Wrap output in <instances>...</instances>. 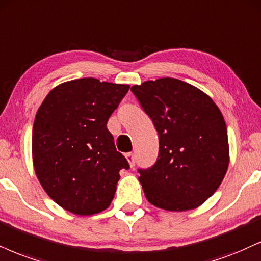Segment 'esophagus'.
Here are the masks:
<instances>
[{
	"label": "esophagus",
	"instance_id": "obj_1",
	"mask_svg": "<svg viewBox=\"0 0 261 261\" xmlns=\"http://www.w3.org/2000/svg\"><path fill=\"white\" fill-rule=\"evenodd\" d=\"M125 159H127L130 167H134V165H136V157H134L133 153H125Z\"/></svg>",
	"mask_w": 261,
	"mask_h": 261
}]
</instances>
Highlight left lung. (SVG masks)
I'll return each instance as SVG.
<instances>
[{
	"label": "left lung",
	"mask_w": 261,
	"mask_h": 261,
	"mask_svg": "<svg viewBox=\"0 0 261 261\" xmlns=\"http://www.w3.org/2000/svg\"><path fill=\"white\" fill-rule=\"evenodd\" d=\"M160 137L159 159L139 169L145 197L157 208L185 212L217 191L230 162L223 114L195 86L165 77L130 88Z\"/></svg>",
	"instance_id": "left-lung-1"
}]
</instances>
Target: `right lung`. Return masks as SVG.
Here are the masks:
<instances>
[{
    "label": "right lung",
    "mask_w": 261,
    "mask_h": 261,
    "mask_svg": "<svg viewBox=\"0 0 261 261\" xmlns=\"http://www.w3.org/2000/svg\"><path fill=\"white\" fill-rule=\"evenodd\" d=\"M129 86L93 77L54 87L32 128V163L47 195L67 212L93 215L111 204L127 160L106 123Z\"/></svg>",
    "instance_id": "1"
}]
</instances>
